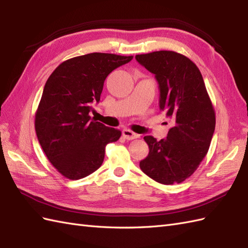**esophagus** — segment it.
I'll return each instance as SVG.
<instances>
[{
    "label": "esophagus",
    "instance_id": "obj_1",
    "mask_svg": "<svg viewBox=\"0 0 248 248\" xmlns=\"http://www.w3.org/2000/svg\"><path fill=\"white\" fill-rule=\"evenodd\" d=\"M123 136L125 140H135V139H139L140 138V134L138 133H134L132 131L129 130V129H124L123 130Z\"/></svg>",
    "mask_w": 248,
    "mask_h": 248
}]
</instances>
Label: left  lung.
<instances>
[{
    "label": "left lung",
    "instance_id": "obj_1",
    "mask_svg": "<svg viewBox=\"0 0 248 248\" xmlns=\"http://www.w3.org/2000/svg\"><path fill=\"white\" fill-rule=\"evenodd\" d=\"M159 84L160 109L173 120L166 139L144 138L149 154L140 170L162 184L191 177L207 155L215 129V113L202 73L194 62L173 51L135 56Z\"/></svg>",
    "mask_w": 248,
    "mask_h": 248
}]
</instances>
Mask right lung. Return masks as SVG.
Returning a JSON list of instances; mask_svg holds the SVG:
<instances>
[{
    "instance_id": "right-lung-1",
    "label": "right lung",
    "mask_w": 248,
    "mask_h": 248,
    "mask_svg": "<svg viewBox=\"0 0 248 248\" xmlns=\"http://www.w3.org/2000/svg\"><path fill=\"white\" fill-rule=\"evenodd\" d=\"M133 56L89 53L65 61L46 81L35 115L37 139L62 176L78 180L102 165L105 146L121 132L96 120L89 112L99 102L105 78Z\"/></svg>"
}]
</instances>
